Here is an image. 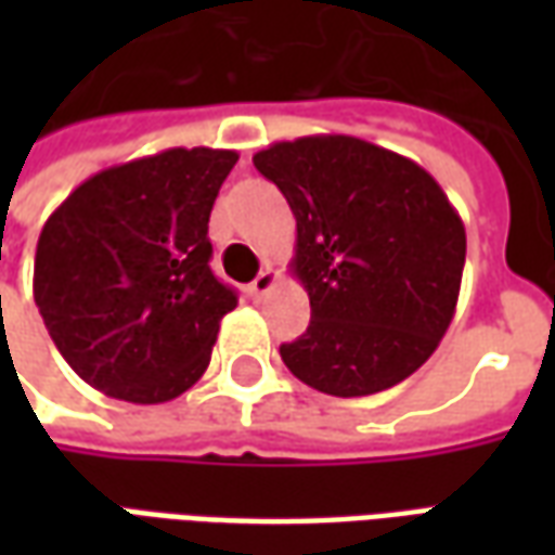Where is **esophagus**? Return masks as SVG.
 <instances>
[{
	"label": "esophagus",
	"instance_id": "1",
	"mask_svg": "<svg viewBox=\"0 0 555 555\" xmlns=\"http://www.w3.org/2000/svg\"><path fill=\"white\" fill-rule=\"evenodd\" d=\"M276 282H279V273H276V270H273V267L267 264L264 270H261V273L255 276V282H253V285H249V291H253V297H264L267 291L273 288Z\"/></svg>",
	"mask_w": 555,
	"mask_h": 555
}]
</instances>
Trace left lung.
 Returning <instances> with one entry per match:
<instances>
[{"instance_id":"obj_1","label":"left lung","mask_w":555,"mask_h":555,"mask_svg":"<svg viewBox=\"0 0 555 555\" xmlns=\"http://www.w3.org/2000/svg\"><path fill=\"white\" fill-rule=\"evenodd\" d=\"M255 169L297 219L294 276L312 321L282 362L318 392L360 398L416 372L452 324L466 231L413 159L357 137H302L258 151Z\"/></svg>"}]
</instances>
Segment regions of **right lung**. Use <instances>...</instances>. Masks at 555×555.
<instances>
[{
    "mask_svg": "<svg viewBox=\"0 0 555 555\" xmlns=\"http://www.w3.org/2000/svg\"><path fill=\"white\" fill-rule=\"evenodd\" d=\"M237 151L169 147L91 175L43 222L35 302L103 396L171 401L205 374L237 294L210 273L207 219Z\"/></svg>",
    "mask_w": 555,
    "mask_h": 555,
    "instance_id": "right-lung-1",
    "label": "right lung"
}]
</instances>
